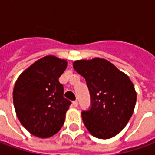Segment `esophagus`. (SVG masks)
I'll return each mask as SVG.
<instances>
[{"label":"esophagus","instance_id":"1","mask_svg":"<svg viewBox=\"0 0 155 155\" xmlns=\"http://www.w3.org/2000/svg\"><path fill=\"white\" fill-rule=\"evenodd\" d=\"M73 105L74 106V107H77V106H78V101H74Z\"/></svg>","mask_w":155,"mask_h":155}]
</instances>
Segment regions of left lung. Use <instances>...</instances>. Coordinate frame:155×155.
Here are the masks:
<instances>
[{
  "label": "left lung",
  "mask_w": 155,
  "mask_h": 155,
  "mask_svg": "<svg viewBox=\"0 0 155 155\" xmlns=\"http://www.w3.org/2000/svg\"><path fill=\"white\" fill-rule=\"evenodd\" d=\"M73 66L86 79L91 94V108L81 113L86 129L100 139L119 134L130 120L137 102L130 78L100 58L76 60Z\"/></svg>",
  "instance_id": "left-lung-1"
}]
</instances>
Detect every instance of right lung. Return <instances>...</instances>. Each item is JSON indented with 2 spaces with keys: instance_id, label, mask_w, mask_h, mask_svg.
<instances>
[{
  "instance_id": "1",
  "label": "right lung",
  "mask_w": 155,
  "mask_h": 155,
  "mask_svg": "<svg viewBox=\"0 0 155 155\" xmlns=\"http://www.w3.org/2000/svg\"><path fill=\"white\" fill-rule=\"evenodd\" d=\"M67 61L55 56L43 57L17 79L12 97L16 114L32 135L47 138L62 128L71 102L64 97L58 81Z\"/></svg>"
}]
</instances>
